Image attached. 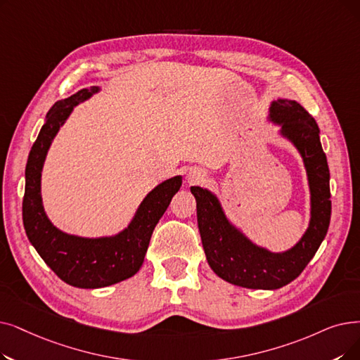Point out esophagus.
<instances>
[{"label":"esophagus","mask_w":360,"mask_h":360,"mask_svg":"<svg viewBox=\"0 0 360 360\" xmlns=\"http://www.w3.org/2000/svg\"><path fill=\"white\" fill-rule=\"evenodd\" d=\"M186 181H188L190 184H194V185L201 184L206 181V174L200 169H191L188 172V175H186Z\"/></svg>","instance_id":"1"}]
</instances>
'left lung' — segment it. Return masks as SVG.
<instances>
[{"instance_id": "obj_1", "label": "left lung", "mask_w": 360, "mask_h": 360, "mask_svg": "<svg viewBox=\"0 0 360 360\" xmlns=\"http://www.w3.org/2000/svg\"><path fill=\"white\" fill-rule=\"evenodd\" d=\"M271 120L300 151L311 195V217L302 240L284 253H271L255 245L233 228L217 198L191 186L197 201V222L202 248L213 272L226 283L253 290H276L299 276L318 252L331 219L330 169L319 141L316 120L292 100H276Z\"/></svg>"}]
</instances>
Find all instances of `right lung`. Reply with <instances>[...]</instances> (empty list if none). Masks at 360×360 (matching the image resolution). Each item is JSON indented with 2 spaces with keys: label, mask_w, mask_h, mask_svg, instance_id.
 I'll return each mask as SVG.
<instances>
[{
  "label": "right lung",
  "mask_w": 360,
  "mask_h": 360,
  "mask_svg": "<svg viewBox=\"0 0 360 360\" xmlns=\"http://www.w3.org/2000/svg\"><path fill=\"white\" fill-rule=\"evenodd\" d=\"M98 86L81 89L57 101L29 153L25 170L23 225L29 241L51 271L66 284L77 288H101L135 275L144 262L151 233L182 184L181 176L170 178L144 198L134 221L115 237L81 238L57 229L46 217L41 200V172L46 151L73 107Z\"/></svg>",
  "instance_id": "1"
}]
</instances>
